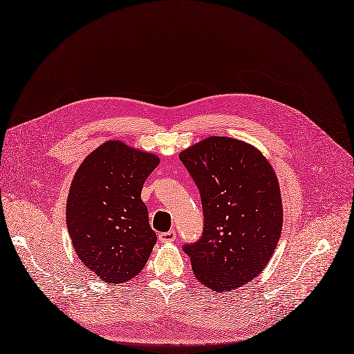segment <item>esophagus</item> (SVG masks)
Returning <instances> with one entry per match:
<instances>
[{
	"label": "esophagus",
	"instance_id": "1",
	"mask_svg": "<svg viewBox=\"0 0 354 354\" xmlns=\"http://www.w3.org/2000/svg\"><path fill=\"white\" fill-rule=\"evenodd\" d=\"M159 240L162 243H172L176 240V232L175 230H171V232H167V233H160Z\"/></svg>",
	"mask_w": 354,
	"mask_h": 354
}]
</instances>
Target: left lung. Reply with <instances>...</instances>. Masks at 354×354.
Returning <instances> with one entry per match:
<instances>
[{
    "instance_id": "8db88e82",
    "label": "left lung",
    "mask_w": 354,
    "mask_h": 354,
    "mask_svg": "<svg viewBox=\"0 0 354 354\" xmlns=\"http://www.w3.org/2000/svg\"><path fill=\"white\" fill-rule=\"evenodd\" d=\"M199 189L204 233L185 244L195 278L218 294L253 281L278 245L283 223L278 178L263 153L211 136L179 153Z\"/></svg>"
}]
</instances>
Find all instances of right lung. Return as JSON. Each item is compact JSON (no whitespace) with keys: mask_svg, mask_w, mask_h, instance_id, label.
Listing matches in <instances>:
<instances>
[{"mask_svg":"<svg viewBox=\"0 0 354 354\" xmlns=\"http://www.w3.org/2000/svg\"><path fill=\"white\" fill-rule=\"evenodd\" d=\"M159 162L153 153L109 140L89 153L72 179L68 232L81 262L105 283L133 279L156 244L140 195Z\"/></svg>","mask_w":354,"mask_h":354,"instance_id":"1","label":"right lung"}]
</instances>
